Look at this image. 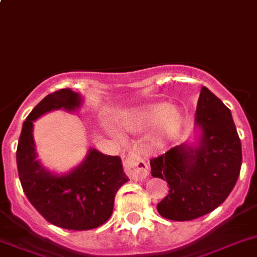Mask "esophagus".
<instances>
[{"mask_svg":"<svg viewBox=\"0 0 257 257\" xmlns=\"http://www.w3.org/2000/svg\"><path fill=\"white\" fill-rule=\"evenodd\" d=\"M126 175L133 180H145L149 175L148 163L137 152H131L124 161Z\"/></svg>","mask_w":257,"mask_h":257,"instance_id":"34e87169","label":"esophagus"}]
</instances>
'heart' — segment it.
Returning <instances> with one entry per match:
<instances>
[{
    "label": "heart",
    "instance_id": "1",
    "mask_svg": "<svg viewBox=\"0 0 257 257\" xmlns=\"http://www.w3.org/2000/svg\"><path fill=\"white\" fill-rule=\"evenodd\" d=\"M124 125L129 129H146L158 125L154 141L162 145L174 139L182 129L183 113L175 107H169L166 103H157L136 112L125 120Z\"/></svg>",
    "mask_w": 257,
    "mask_h": 257
}]
</instances>
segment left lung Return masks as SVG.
Returning <instances> with one entry per match:
<instances>
[{
  "instance_id": "8db88e82",
  "label": "left lung",
  "mask_w": 257,
  "mask_h": 257,
  "mask_svg": "<svg viewBox=\"0 0 257 257\" xmlns=\"http://www.w3.org/2000/svg\"><path fill=\"white\" fill-rule=\"evenodd\" d=\"M196 124L202 131L196 148L175 146L150 161L153 178L170 187L157 210L171 221L213 212L230 195L240 172L242 145L231 112L206 87L200 92Z\"/></svg>"
}]
</instances>
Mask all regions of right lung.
<instances>
[{
    "label": "right lung",
    "mask_w": 257,
    "mask_h": 257,
    "mask_svg": "<svg viewBox=\"0 0 257 257\" xmlns=\"http://www.w3.org/2000/svg\"><path fill=\"white\" fill-rule=\"evenodd\" d=\"M81 96L61 88L45 96L23 122L17 148V167L23 192L49 223L66 230H91L108 221L115 196L128 176L121 159L92 149L79 167L68 175H53L36 161L32 121L52 109L73 111Z\"/></svg>",
    "instance_id": "right-lung-1"
}]
</instances>
